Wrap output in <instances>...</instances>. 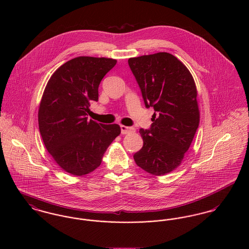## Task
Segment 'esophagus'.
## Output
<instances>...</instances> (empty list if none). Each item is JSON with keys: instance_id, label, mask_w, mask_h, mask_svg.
Segmentation results:
<instances>
[{"instance_id": "34e87169", "label": "esophagus", "mask_w": 249, "mask_h": 249, "mask_svg": "<svg viewBox=\"0 0 249 249\" xmlns=\"http://www.w3.org/2000/svg\"><path fill=\"white\" fill-rule=\"evenodd\" d=\"M133 130H134V128H132V127L125 126V125H121V132H122V134H126V133L131 132Z\"/></svg>"}]
</instances>
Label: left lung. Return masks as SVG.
<instances>
[{"mask_svg":"<svg viewBox=\"0 0 249 249\" xmlns=\"http://www.w3.org/2000/svg\"><path fill=\"white\" fill-rule=\"evenodd\" d=\"M146 108L153 107L152 124L140 129L143 144L133 158L153 176L180 165L199 124L196 87L187 67L169 53L128 59Z\"/></svg>","mask_w":249,"mask_h":249,"instance_id":"1","label":"left lung"}]
</instances>
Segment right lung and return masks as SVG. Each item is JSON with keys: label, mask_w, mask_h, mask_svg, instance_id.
<instances>
[{"label": "right lung", "mask_w": 249, "mask_h": 249, "mask_svg": "<svg viewBox=\"0 0 249 249\" xmlns=\"http://www.w3.org/2000/svg\"><path fill=\"white\" fill-rule=\"evenodd\" d=\"M117 63L106 57L79 56L60 66L45 88L38 112L42 140L65 172L84 176L95 171L109 144L121 133L118 124L88 121L99 85Z\"/></svg>", "instance_id": "add662e5"}]
</instances>
